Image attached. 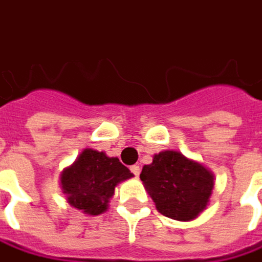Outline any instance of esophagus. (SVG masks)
I'll list each match as a JSON object with an SVG mask.
<instances>
[{
    "label": "esophagus",
    "mask_w": 262,
    "mask_h": 262,
    "mask_svg": "<svg viewBox=\"0 0 262 262\" xmlns=\"http://www.w3.org/2000/svg\"><path fill=\"white\" fill-rule=\"evenodd\" d=\"M130 171L135 174V176L138 177L139 176V173H141V167H139V165H132Z\"/></svg>",
    "instance_id": "obj_1"
}]
</instances>
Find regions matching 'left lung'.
<instances>
[{
  "mask_svg": "<svg viewBox=\"0 0 262 262\" xmlns=\"http://www.w3.org/2000/svg\"><path fill=\"white\" fill-rule=\"evenodd\" d=\"M141 180L157 210L177 222L195 220L214 189L210 168L173 149L155 154L152 163L143 165Z\"/></svg>",
  "mask_w": 262,
  "mask_h": 262,
  "instance_id": "obj_1",
  "label": "left lung"
}]
</instances>
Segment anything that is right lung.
<instances>
[{"label":"right lung","instance_id":"add662e5","mask_svg":"<svg viewBox=\"0 0 262 262\" xmlns=\"http://www.w3.org/2000/svg\"><path fill=\"white\" fill-rule=\"evenodd\" d=\"M133 177L117 157H108L92 148H85L73 164L60 174V188L67 202L88 215H99L108 210L116 186Z\"/></svg>","mask_w":262,"mask_h":262}]
</instances>
